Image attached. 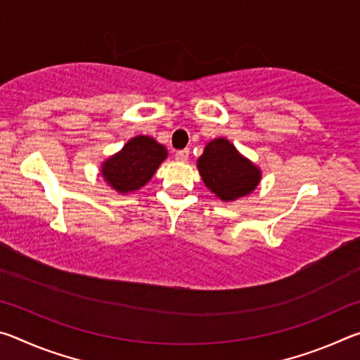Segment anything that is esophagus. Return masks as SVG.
Wrapping results in <instances>:
<instances>
[{
    "label": "esophagus",
    "instance_id": "obj_1",
    "mask_svg": "<svg viewBox=\"0 0 360 360\" xmlns=\"http://www.w3.org/2000/svg\"><path fill=\"white\" fill-rule=\"evenodd\" d=\"M174 158L178 162H187V158H188V150L187 149H184V150H178L174 154Z\"/></svg>",
    "mask_w": 360,
    "mask_h": 360
}]
</instances>
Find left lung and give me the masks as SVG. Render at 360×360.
Listing matches in <instances>:
<instances>
[{
    "mask_svg": "<svg viewBox=\"0 0 360 360\" xmlns=\"http://www.w3.org/2000/svg\"><path fill=\"white\" fill-rule=\"evenodd\" d=\"M205 186L222 202L246 197L259 186L262 172L249 158L243 157L225 138L206 144L197 162Z\"/></svg>",
    "mask_w": 360,
    "mask_h": 360,
    "instance_id": "1",
    "label": "left lung"
}]
</instances>
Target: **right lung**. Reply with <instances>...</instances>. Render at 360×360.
Listing matches in <instances>:
<instances>
[{
  "label": "right lung",
  "mask_w": 360,
  "mask_h": 360,
  "mask_svg": "<svg viewBox=\"0 0 360 360\" xmlns=\"http://www.w3.org/2000/svg\"><path fill=\"white\" fill-rule=\"evenodd\" d=\"M167 155L165 146L154 138L139 135L103 162L101 176L119 193L138 191L148 184Z\"/></svg>",
  "instance_id": "obj_1"
}]
</instances>
